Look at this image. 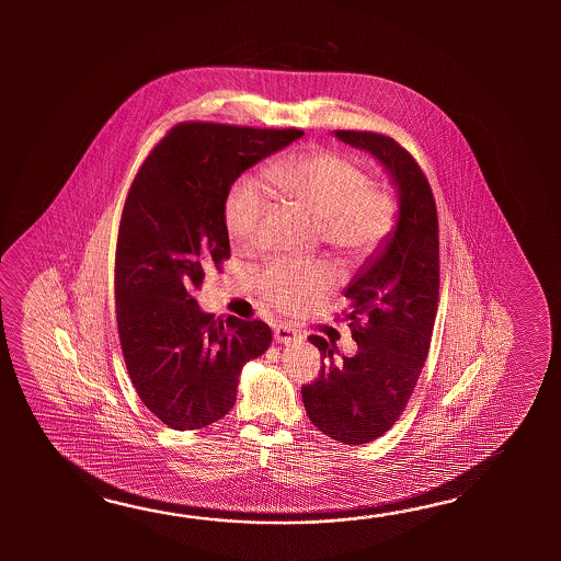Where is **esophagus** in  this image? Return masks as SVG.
Instances as JSON below:
<instances>
[{
	"instance_id": "obj_1",
	"label": "esophagus",
	"mask_w": 561,
	"mask_h": 561,
	"mask_svg": "<svg viewBox=\"0 0 561 561\" xmlns=\"http://www.w3.org/2000/svg\"><path fill=\"white\" fill-rule=\"evenodd\" d=\"M300 339V334L290 327V324H276L275 327V341L280 345H290V343H297Z\"/></svg>"
}]
</instances>
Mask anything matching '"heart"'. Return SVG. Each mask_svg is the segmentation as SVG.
<instances>
[{"label":"heart","instance_id":"b5f03b06","mask_svg":"<svg viewBox=\"0 0 561 561\" xmlns=\"http://www.w3.org/2000/svg\"><path fill=\"white\" fill-rule=\"evenodd\" d=\"M369 174L357 160L333 150L286 156L264 170L271 196L295 206L317 222L319 239L329 251L360 259L377 251L394 222L391 194L369 186ZM266 215V201L256 186L242 182L228 194L225 227L234 244H249ZM322 264L273 261L259 275L264 298L286 312L310 307L329 286Z\"/></svg>","mask_w":561,"mask_h":561}]
</instances>
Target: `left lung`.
Segmentation results:
<instances>
[{"mask_svg": "<svg viewBox=\"0 0 561 561\" xmlns=\"http://www.w3.org/2000/svg\"><path fill=\"white\" fill-rule=\"evenodd\" d=\"M369 152L393 180L399 213L393 232L360 266L345 297L353 357L312 334L322 365L302 387L312 425L331 439L360 445L381 437L403 413L430 353L439 300V222L433 192L413 156L375 131L334 130Z\"/></svg>", "mask_w": 561, "mask_h": 561, "instance_id": "obj_1", "label": "left lung"}]
</instances>
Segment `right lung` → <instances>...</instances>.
Masks as SVG:
<instances>
[{
	"instance_id": "1",
	"label": "right lung",
	"mask_w": 561,
	"mask_h": 561,
	"mask_svg": "<svg viewBox=\"0 0 561 561\" xmlns=\"http://www.w3.org/2000/svg\"><path fill=\"white\" fill-rule=\"evenodd\" d=\"M302 134L184 122L131 182L116 244L119 345L136 393L172 430L225 417L240 370L273 341L263 321L206 314L194 293L230 256L225 203L234 180Z\"/></svg>"
}]
</instances>
